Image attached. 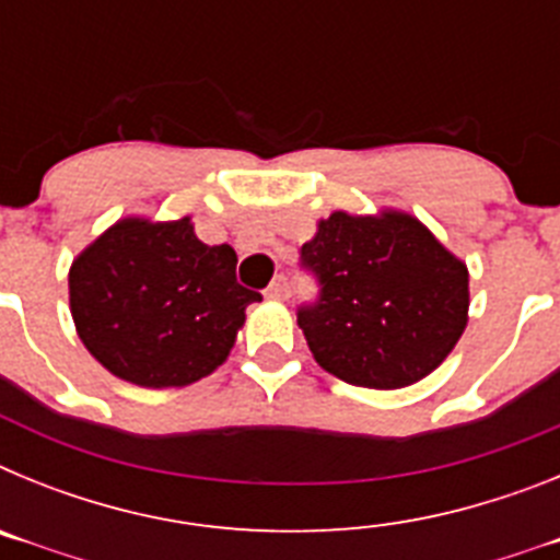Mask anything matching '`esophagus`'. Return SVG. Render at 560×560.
<instances>
[{"instance_id":"esophagus-1","label":"esophagus","mask_w":560,"mask_h":560,"mask_svg":"<svg viewBox=\"0 0 560 560\" xmlns=\"http://www.w3.org/2000/svg\"><path fill=\"white\" fill-rule=\"evenodd\" d=\"M266 296H271V300H285V296H289V280H285V277L271 280V285L266 289Z\"/></svg>"}]
</instances>
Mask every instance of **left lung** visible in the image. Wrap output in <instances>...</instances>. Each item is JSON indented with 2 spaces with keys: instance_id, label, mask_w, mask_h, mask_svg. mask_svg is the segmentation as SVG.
Listing matches in <instances>:
<instances>
[{
  "instance_id": "left-lung-1",
  "label": "left lung",
  "mask_w": 560,
  "mask_h": 560,
  "mask_svg": "<svg viewBox=\"0 0 560 560\" xmlns=\"http://www.w3.org/2000/svg\"><path fill=\"white\" fill-rule=\"evenodd\" d=\"M316 296L296 308L319 368L398 389L432 373L468 323V269L412 215L334 212L300 249Z\"/></svg>"
}]
</instances>
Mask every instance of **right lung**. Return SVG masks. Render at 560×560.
Instances as JSON below:
<instances>
[{"instance_id": "right-lung-1", "label": "right lung", "mask_w": 560, "mask_h": 560, "mask_svg": "<svg viewBox=\"0 0 560 560\" xmlns=\"http://www.w3.org/2000/svg\"><path fill=\"white\" fill-rule=\"evenodd\" d=\"M232 246H207L190 219H126L69 271V305L86 350L140 387H185L230 355L244 311L264 296L235 277Z\"/></svg>"}]
</instances>
